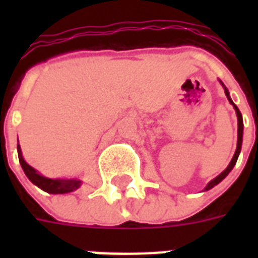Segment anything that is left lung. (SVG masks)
I'll use <instances>...</instances> for the list:
<instances>
[{"instance_id":"left-lung-1","label":"left lung","mask_w":258,"mask_h":258,"mask_svg":"<svg viewBox=\"0 0 258 258\" xmlns=\"http://www.w3.org/2000/svg\"><path fill=\"white\" fill-rule=\"evenodd\" d=\"M221 84H222V82H221ZM224 86V84H222ZM224 89H225V95H226V97H228V100L230 101V104H233V107H234V109H236V113H237V120H238V137H237V149H236V153H234V155H233L232 161H230V163H229V166L226 167V169L224 170V171L221 172L220 175L216 176L214 179L210 180L208 183V186L205 187V190H210L212 187H214L216 184H218L221 182V180L224 179V178H226V175H228L229 172L232 171L233 167H234V165H236L237 159H238V155H240L241 153V146H242V130H244V124H242V115H241L240 109H238V107H237L234 103H233V100L230 99V95H229V91L226 89V87L224 86Z\"/></svg>"}]
</instances>
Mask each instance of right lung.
Segmentation results:
<instances>
[{
  "label": "right lung",
  "mask_w": 258,
  "mask_h": 258,
  "mask_svg": "<svg viewBox=\"0 0 258 258\" xmlns=\"http://www.w3.org/2000/svg\"><path fill=\"white\" fill-rule=\"evenodd\" d=\"M17 153H18V161L21 165L22 170L28 176V179L37 187H40L44 191L49 192V194H66L78 190L82 186V180L76 179V178H71V179H52V178H46L38 174L37 170H34L32 166H29L24 161L21 153V147L17 145Z\"/></svg>",
  "instance_id": "right-lung-1"
}]
</instances>
